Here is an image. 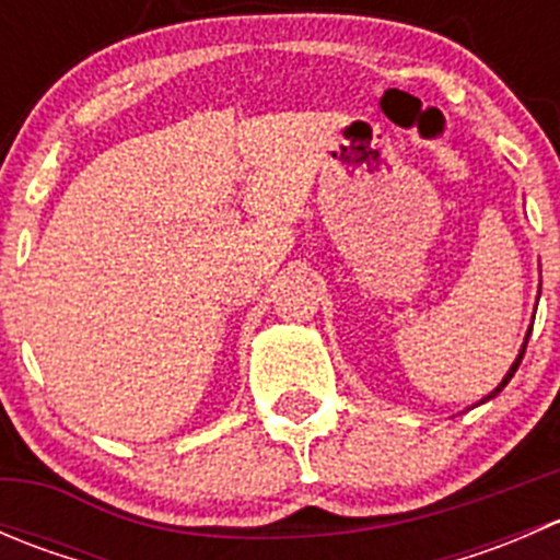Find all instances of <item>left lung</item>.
I'll return each instance as SVG.
<instances>
[{
  "label": "left lung",
  "instance_id": "8db88e82",
  "mask_svg": "<svg viewBox=\"0 0 560 560\" xmlns=\"http://www.w3.org/2000/svg\"><path fill=\"white\" fill-rule=\"evenodd\" d=\"M528 336H530V327H528V332H525V341H523V349H521V354H517V360H515V363H512V369H510V371H506V376H504V380H501V385H499V387H495V389H493V393H490V395H488V398H485V400L495 398V395H499V393H501V389H504L506 385H510V380H512V376H515L517 365H521V360H523V354H525V347H528Z\"/></svg>",
  "mask_w": 560,
  "mask_h": 560
}]
</instances>
